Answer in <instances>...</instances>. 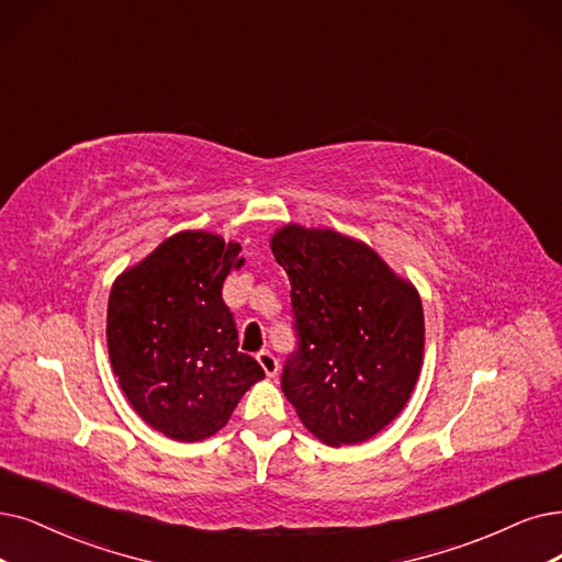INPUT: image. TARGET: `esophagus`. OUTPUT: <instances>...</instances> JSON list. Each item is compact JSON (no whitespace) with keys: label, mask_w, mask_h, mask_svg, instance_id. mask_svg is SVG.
I'll use <instances>...</instances> for the list:
<instances>
[{"label":"esophagus","mask_w":562,"mask_h":562,"mask_svg":"<svg viewBox=\"0 0 562 562\" xmlns=\"http://www.w3.org/2000/svg\"><path fill=\"white\" fill-rule=\"evenodd\" d=\"M258 362H260V367H262V371L272 378V375H277V371H279V359L269 352V350H262V352H258Z\"/></svg>","instance_id":"34e87169"}]
</instances>
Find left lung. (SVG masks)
<instances>
[{
	"label": "left lung",
	"instance_id": "left-lung-1",
	"mask_svg": "<svg viewBox=\"0 0 562 562\" xmlns=\"http://www.w3.org/2000/svg\"><path fill=\"white\" fill-rule=\"evenodd\" d=\"M272 254L290 279L297 348L281 390L327 445L375 436L406 406L424 352L417 290L367 244L334 231L285 226Z\"/></svg>",
	"mask_w": 562,
	"mask_h": 562
}]
</instances>
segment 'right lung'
I'll return each mask as SVG.
<instances>
[{
	"mask_svg": "<svg viewBox=\"0 0 562 562\" xmlns=\"http://www.w3.org/2000/svg\"><path fill=\"white\" fill-rule=\"evenodd\" d=\"M241 246L203 231L177 233L115 281L108 352L131 406L164 436L203 440L226 426L265 371L239 352L221 297Z\"/></svg>",
	"mask_w": 562,
	"mask_h": 562,
	"instance_id": "obj_1",
	"label": "right lung"
}]
</instances>
